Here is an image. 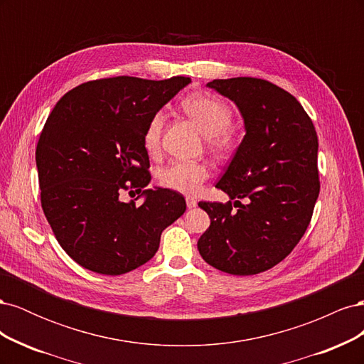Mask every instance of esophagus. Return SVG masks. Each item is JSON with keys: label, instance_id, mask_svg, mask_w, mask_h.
<instances>
[{"label": "esophagus", "instance_id": "1", "mask_svg": "<svg viewBox=\"0 0 364 364\" xmlns=\"http://www.w3.org/2000/svg\"><path fill=\"white\" fill-rule=\"evenodd\" d=\"M186 206H188L190 209H193V208L197 206V202L193 199V197H186Z\"/></svg>", "mask_w": 364, "mask_h": 364}]
</instances>
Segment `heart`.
<instances>
[{
    "label": "heart",
    "mask_w": 364,
    "mask_h": 364,
    "mask_svg": "<svg viewBox=\"0 0 364 364\" xmlns=\"http://www.w3.org/2000/svg\"><path fill=\"white\" fill-rule=\"evenodd\" d=\"M181 106L183 112L203 130L211 147L220 151L230 147L232 135L228 127L232 124L234 114L222 98L211 94H193L183 98ZM164 121V112H156L149 119L142 136V142L149 153H155L159 149ZM158 178L165 188L183 194H197L209 178V167L205 162L173 161L161 168Z\"/></svg>",
    "instance_id": "obj_1"
}]
</instances>
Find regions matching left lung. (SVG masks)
<instances>
[{
    "instance_id": "left-lung-1",
    "label": "left lung",
    "mask_w": 364,
    "mask_h": 364,
    "mask_svg": "<svg viewBox=\"0 0 364 364\" xmlns=\"http://www.w3.org/2000/svg\"><path fill=\"white\" fill-rule=\"evenodd\" d=\"M206 86L238 106L246 135L215 185L230 200L199 203L211 225L197 249L218 270L257 274L287 257L311 222L321 191L317 134L302 105L267 80L234 77Z\"/></svg>"
}]
</instances>
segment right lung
Returning a JSON list of instances; mask_svg holds the SVG:
<instances>
[{"label":"right lung","mask_w":364,"mask_h":364,"mask_svg":"<svg viewBox=\"0 0 364 364\" xmlns=\"http://www.w3.org/2000/svg\"><path fill=\"white\" fill-rule=\"evenodd\" d=\"M190 77L146 80L118 75L65 94L36 147L41 205L62 249L82 267L123 274L153 258L162 230L186 209L183 196L156 188L142 142L149 119ZM135 189L145 203H123Z\"/></svg>","instance_id":"1"}]
</instances>
